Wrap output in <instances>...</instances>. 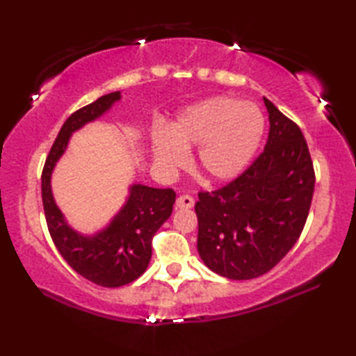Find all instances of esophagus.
I'll list each match as a JSON object with an SVG mask.
<instances>
[{
	"instance_id": "1",
	"label": "esophagus",
	"mask_w": 356,
	"mask_h": 356,
	"mask_svg": "<svg viewBox=\"0 0 356 356\" xmlns=\"http://www.w3.org/2000/svg\"><path fill=\"white\" fill-rule=\"evenodd\" d=\"M176 207L177 208H193L194 207V199L188 194L180 195V197H177V200H176Z\"/></svg>"
}]
</instances>
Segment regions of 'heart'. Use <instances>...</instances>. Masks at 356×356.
<instances>
[{"mask_svg": "<svg viewBox=\"0 0 356 356\" xmlns=\"http://www.w3.org/2000/svg\"><path fill=\"white\" fill-rule=\"evenodd\" d=\"M263 131L264 118L255 104L213 97L180 113L168 133H153L154 161L163 171H174L185 163V149L200 145V172L213 182H226L251 162Z\"/></svg>", "mask_w": 356, "mask_h": 356, "instance_id": "heart-1", "label": "heart"}]
</instances>
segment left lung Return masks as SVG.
Instances as JSON below:
<instances>
[{
    "instance_id": "obj_1",
    "label": "left lung",
    "mask_w": 356,
    "mask_h": 356,
    "mask_svg": "<svg viewBox=\"0 0 356 356\" xmlns=\"http://www.w3.org/2000/svg\"><path fill=\"white\" fill-rule=\"evenodd\" d=\"M269 136L263 153L237 179L195 203L200 259L216 274H266L297 243L311 209L315 171L300 127L266 97Z\"/></svg>"
}]
</instances>
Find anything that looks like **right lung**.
Returning a JSON list of instances; mask_svg holds the SVG:
<instances>
[{
	"label": "right lung",
	"mask_w": 356,
	"mask_h": 356,
	"mask_svg": "<svg viewBox=\"0 0 356 356\" xmlns=\"http://www.w3.org/2000/svg\"><path fill=\"white\" fill-rule=\"evenodd\" d=\"M119 99V92L108 93L74 111L53 142L41 176L44 214L53 243L79 275L104 287L128 284L145 272L151 260V241L168 220L176 202V193L171 188L161 190L134 184L125 205L107 228L95 236H82L72 229L56 207L50 179L59 157L65 153L72 133L102 116Z\"/></svg>",
	"instance_id": "right-lung-1"
}]
</instances>
